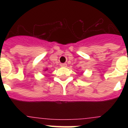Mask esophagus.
<instances>
[{
    "label": "esophagus",
    "mask_w": 128,
    "mask_h": 128,
    "mask_svg": "<svg viewBox=\"0 0 128 128\" xmlns=\"http://www.w3.org/2000/svg\"><path fill=\"white\" fill-rule=\"evenodd\" d=\"M60 66L61 67H66V66H67V64L66 63H62V64H60Z\"/></svg>",
    "instance_id": "1"
}]
</instances>
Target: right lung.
<instances>
[{"mask_svg":"<svg viewBox=\"0 0 128 128\" xmlns=\"http://www.w3.org/2000/svg\"><path fill=\"white\" fill-rule=\"evenodd\" d=\"M45 71H46V70H45Z\"/></svg>","mask_w":128,"mask_h":128,"instance_id":"right-lung-1","label":"right lung"}]
</instances>
